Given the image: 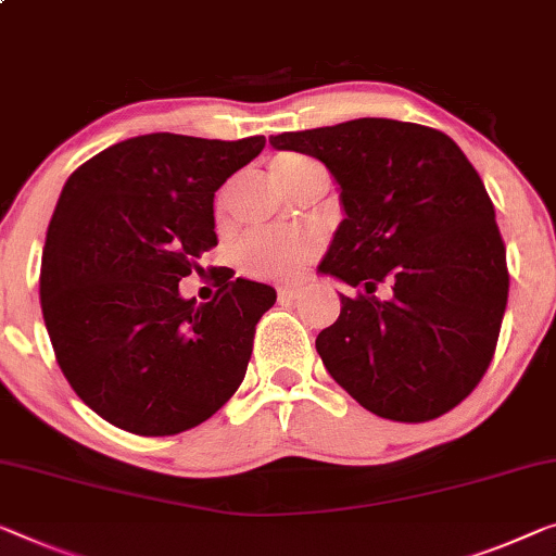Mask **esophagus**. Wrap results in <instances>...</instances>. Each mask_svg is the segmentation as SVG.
I'll return each instance as SVG.
<instances>
[{
	"label": "esophagus",
	"instance_id": "1",
	"mask_svg": "<svg viewBox=\"0 0 556 556\" xmlns=\"http://www.w3.org/2000/svg\"><path fill=\"white\" fill-rule=\"evenodd\" d=\"M300 292H302V289H300V287H294V285H289V287H279V289H277L279 300H296V296H300Z\"/></svg>",
	"mask_w": 556,
	"mask_h": 556
}]
</instances>
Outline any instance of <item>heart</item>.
Returning a JSON list of instances; mask_svg holds the SVG:
<instances>
[{
  "mask_svg": "<svg viewBox=\"0 0 556 556\" xmlns=\"http://www.w3.org/2000/svg\"><path fill=\"white\" fill-rule=\"evenodd\" d=\"M317 162L302 154H279L269 164V177L277 187H285L296 174L314 167ZM319 252L317 237L306 231H275L254 229L244 235L235 247L239 269L262 279H292Z\"/></svg>",
  "mask_w": 556,
  "mask_h": 556,
  "instance_id": "1",
  "label": "heart"
}]
</instances>
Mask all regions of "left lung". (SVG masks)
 I'll use <instances>...</instances> for the list:
<instances>
[{
  "instance_id": "1",
  "label": "left lung",
  "mask_w": 556,
  "mask_h": 556,
  "mask_svg": "<svg viewBox=\"0 0 556 556\" xmlns=\"http://www.w3.org/2000/svg\"><path fill=\"white\" fill-rule=\"evenodd\" d=\"M269 144L309 154L339 187V222L319 275L350 287L317 352L364 409L427 421L484 377L507 309V252L494 204L462 149L412 122L362 117ZM389 283L387 301L374 296Z\"/></svg>"
}]
</instances>
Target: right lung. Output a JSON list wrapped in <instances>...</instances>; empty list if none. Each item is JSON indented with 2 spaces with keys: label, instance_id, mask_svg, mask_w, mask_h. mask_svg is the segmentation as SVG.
<instances>
[{
  "label": "right lung",
  "instance_id": "add662e5",
  "mask_svg": "<svg viewBox=\"0 0 556 556\" xmlns=\"http://www.w3.org/2000/svg\"><path fill=\"white\" fill-rule=\"evenodd\" d=\"M264 142L154 131L66 179L41 252V314L66 382L110 425L187 432L242 384L275 287L237 277L197 304L179 281L217 244L214 192Z\"/></svg>",
  "mask_w": 556,
  "mask_h": 556
}]
</instances>
